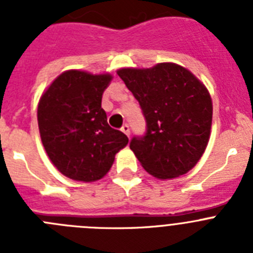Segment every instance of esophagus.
<instances>
[{
    "label": "esophagus",
    "mask_w": 253,
    "mask_h": 253,
    "mask_svg": "<svg viewBox=\"0 0 253 253\" xmlns=\"http://www.w3.org/2000/svg\"><path fill=\"white\" fill-rule=\"evenodd\" d=\"M122 131L125 134V135H128V137H129V135H130V129H129V125L128 124L123 125Z\"/></svg>",
    "instance_id": "esophagus-1"
}]
</instances>
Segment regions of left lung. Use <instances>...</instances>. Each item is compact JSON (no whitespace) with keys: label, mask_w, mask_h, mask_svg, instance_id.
Masks as SVG:
<instances>
[{"label":"left lung","mask_w":253,"mask_h":253,"mask_svg":"<svg viewBox=\"0 0 253 253\" xmlns=\"http://www.w3.org/2000/svg\"><path fill=\"white\" fill-rule=\"evenodd\" d=\"M116 73L146 118V135L130 142L143 169L160 180L187 173L210 138L213 102L205 84L185 67L167 62Z\"/></svg>","instance_id":"1"}]
</instances>
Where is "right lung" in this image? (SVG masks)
Masks as SVG:
<instances>
[{"label": "right lung", "mask_w": 253, "mask_h": 253, "mask_svg": "<svg viewBox=\"0 0 253 253\" xmlns=\"http://www.w3.org/2000/svg\"><path fill=\"white\" fill-rule=\"evenodd\" d=\"M110 73L69 69L58 76L38 104V125L44 149L55 169L75 181L93 182L113 166L128 144L124 133L107 124L101 107Z\"/></svg>", "instance_id": "1"}]
</instances>
